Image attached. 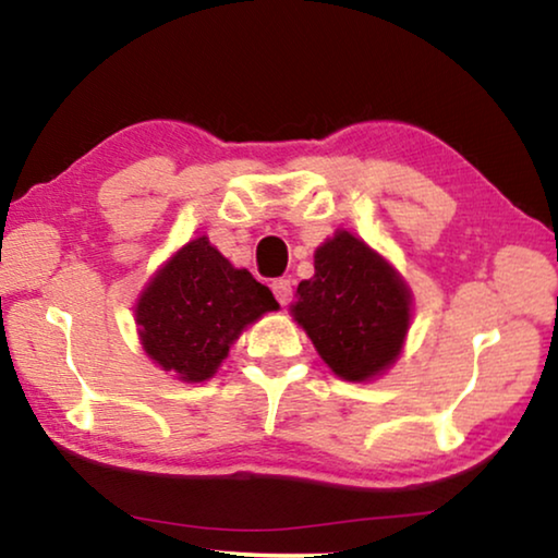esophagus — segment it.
I'll list each match as a JSON object with an SVG mask.
<instances>
[{
	"label": "esophagus",
	"instance_id": "obj_1",
	"mask_svg": "<svg viewBox=\"0 0 558 558\" xmlns=\"http://www.w3.org/2000/svg\"><path fill=\"white\" fill-rule=\"evenodd\" d=\"M272 293H276L280 305H288L290 301H293V282H290L288 278L276 280L272 282Z\"/></svg>",
	"mask_w": 558,
	"mask_h": 558
}]
</instances>
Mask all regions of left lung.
Masks as SVG:
<instances>
[{"label":"left lung","instance_id":"obj_1","mask_svg":"<svg viewBox=\"0 0 558 558\" xmlns=\"http://www.w3.org/2000/svg\"><path fill=\"white\" fill-rule=\"evenodd\" d=\"M290 316L343 381H372L395 366L412 324V290L395 265L349 230L313 255Z\"/></svg>","mask_w":558,"mask_h":558}]
</instances>
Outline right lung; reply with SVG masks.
<instances>
[{"mask_svg":"<svg viewBox=\"0 0 558 558\" xmlns=\"http://www.w3.org/2000/svg\"><path fill=\"white\" fill-rule=\"evenodd\" d=\"M278 308L268 286L202 234L148 278L133 313L146 356L174 379L199 384L217 374L250 324Z\"/></svg>","mask_w":558,"mask_h":558,"instance_id":"add662e5","label":"right lung"}]
</instances>
